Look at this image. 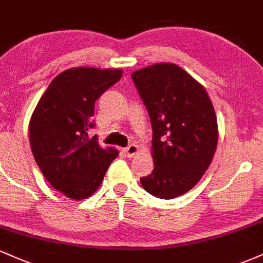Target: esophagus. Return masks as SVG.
Segmentation results:
<instances>
[{"label":"esophagus","instance_id":"34e87169","mask_svg":"<svg viewBox=\"0 0 263 263\" xmlns=\"http://www.w3.org/2000/svg\"><path fill=\"white\" fill-rule=\"evenodd\" d=\"M123 152H125V155L128 157V158H132V157H135L137 155L138 152V146L137 144H129L128 147H126L125 149H123Z\"/></svg>","mask_w":263,"mask_h":263}]
</instances>
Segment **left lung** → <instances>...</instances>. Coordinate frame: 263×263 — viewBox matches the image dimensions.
<instances>
[{
    "label": "left lung",
    "instance_id": "8db88e82",
    "mask_svg": "<svg viewBox=\"0 0 263 263\" xmlns=\"http://www.w3.org/2000/svg\"><path fill=\"white\" fill-rule=\"evenodd\" d=\"M152 123L155 168L141 178L146 192L161 199L185 194L213 161L218 121L206 90L184 69L159 63L131 75Z\"/></svg>",
    "mask_w": 263,
    "mask_h": 263
}]
</instances>
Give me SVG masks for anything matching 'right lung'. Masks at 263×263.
Wrapping results in <instances>:
<instances>
[{"instance_id": "1", "label": "right lung", "mask_w": 263, "mask_h": 263, "mask_svg": "<svg viewBox=\"0 0 263 263\" xmlns=\"http://www.w3.org/2000/svg\"><path fill=\"white\" fill-rule=\"evenodd\" d=\"M122 77L121 69L71 68L53 79L29 121L33 157L45 179L80 200L98 190L117 149L89 136L95 101Z\"/></svg>"}]
</instances>
